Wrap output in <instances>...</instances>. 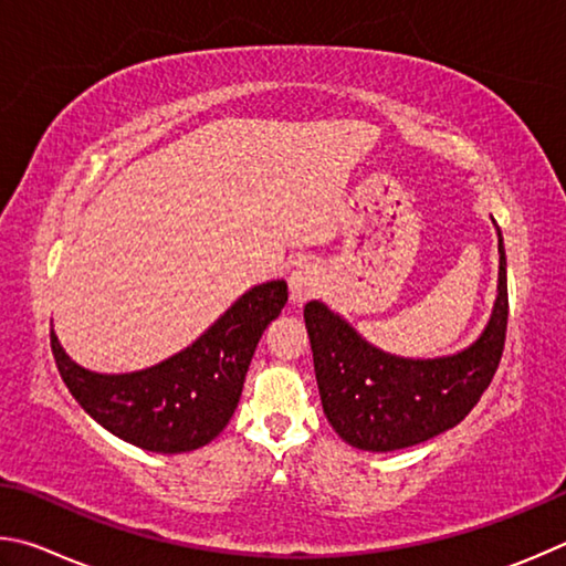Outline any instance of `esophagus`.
Returning a JSON list of instances; mask_svg holds the SVG:
<instances>
[{
    "label": "esophagus",
    "instance_id": "obj_1",
    "mask_svg": "<svg viewBox=\"0 0 566 566\" xmlns=\"http://www.w3.org/2000/svg\"><path fill=\"white\" fill-rule=\"evenodd\" d=\"M323 285H325L323 268L313 261H305L291 273V301L298 305L311 301L323 291Z\"/></svg>",
    "mask_w": 566,
    "mask_h": 566
}]
</instances>
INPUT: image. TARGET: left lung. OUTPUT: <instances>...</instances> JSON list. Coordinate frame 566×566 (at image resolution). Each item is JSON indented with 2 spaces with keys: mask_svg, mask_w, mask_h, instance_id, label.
<instances>
[{
  "mask_svg": "<svg viewBox=\"0 0 566 566\" xmlns=\"http://www.w3.org/2000/svg\"><path fill=\"white\" fill-rule=\"evenodd\" d=\"M500 235V285L488 328L470 348L432 360L382 353L321 301L305 303L315 380L333 430L358 450L392 452L468 418L488 390L507 335V258Z\"/></svg>",
  "mask_w": 566,
  "mask_h": 566,
  "instance_id": "left-lung-1",
  "label": "left lung"
}]
</instances>
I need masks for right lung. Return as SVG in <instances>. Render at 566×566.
Masks as SVG:
<instances>
[{
	"label": "right lung",
	"instance_id": "right-lung-1",
	"mask_svg": "<svg viewBox=\"0 0 566 566\" xmlns=\"http://www.w3.org/2000/svg\"><path fill=\"white\" fill-rule=\"evenodd\" d=\"M285 301V281L255 285L196 343L146 370H86L69 358L54 331L52 353L69 392L102 428L148 452H191L231 420L255 345Z\"/></svg>",
	"mask_w": 566,
	"mask_h": 566
}]
</instances>
